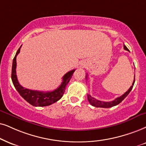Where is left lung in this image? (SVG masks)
<instances>
[{
    "label": "left lung",
    "instance_id": "left-lung-1",
    "mask_svg": "<svg viewBox=\"0 0 146 146\" xmlns=\"http://www.w3.org/2000/svg\"><path fill=\"white\" fill-rule=\"evenodd\" d=\"M123 47H124L125 50H127V51H129L125 45L123 46ZM86 79H87V75L86 77ZM134 83H135V77H134L133 82V84H132V86L130 87L129 89L127 90V91L125 92L124 94L121 96L120 97L117 98L115 100L111 101V102H103V101L98 100H97V99L94 98L92 97L90 94H88V101H89V102L92 105V106H96V107H100V108H110V107L114 106H116V105L119 104V103H121L123 100H124L125 98L128 96L129 94L130 93V92L131 91L133 87Z\"/></svg>",
    "mask_w": 146,
    "mask_h": 146
}]
</instances>
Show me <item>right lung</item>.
<instances>
[{"mask_svg": "<svg viewBox=\"0 0 146 146\" xmlns=\"http://www.w3.org/2000/svg\"><path fill=\"white\" fill-rule=\"evenodd\" d=\"M17 51L15 56L12 64V73L11 79L13 84L17 91L19 92L21 96L24 100L29 103L31 105L34 106H49L53 103L57 102L61 98L64 91H65V87L67 86L68 83L69 82L70 79H71L72 75L75 71V69L71 70L66 73L62 77V82L60 86L56 90L52 92H44L41 91H37V90H32L23 88L19 84L17 80V77L16 75V67L17 62L16 58L17 54L20 52V48Z\"/></svg>", "mask_w": 146, "mask_h": 146, "instance_id": "1", "label": "right lung"}]
</instances>
